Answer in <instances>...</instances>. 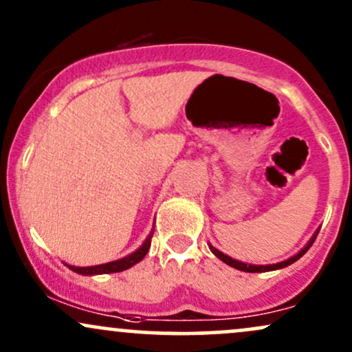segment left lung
<instances>
[{
	"mask_svg": "<svg viewBox=\"0 0 352 352\" xmlns=\"http://www.w3.org/2000/svg\"><path fill=\"white\" fill-rule=\"evenodd\" d=\"M318 233H319V230H316V233H314V235L311 236V240L308 241V245H306L305 248L301 250V252H298L296 254H294V256L288 258V260L281 261V263H274V265H248V263H243V261L233 260V258H230L228 254L221 253L220 250H217L215 246H212V245H208V246H210V250H212V253L215 254L217 258H220V260L223 261V263H227V265H230V266H233V268L240 270V272H246V273H261V272H273V270H281V268H285V266H288V265L294 263V261H296V260H300V258L302 256V254H305L306 252H308V250H309V246L314 243V240H316Z\"/></svg>",
	"mask_w": 352,
	"mask_h": 352,
	"instance_id": "left-lung-1",
	"label": "left lung"
}]
</instances>
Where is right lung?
<instances>
[{
    "instance_id": "obj_1",
    "label": "right lung",
    "mask_w": 352,
    "mask_h": 352,
    "mask_svg": "<svg viewBox=\"0 0 352 352\" xmlns=\"http://www.w3.org/2000/svg\"><path fill=\"white\" fill-rule=\"evenodd\" d=\"M152 235H153V230L151 232V235L145 238V241H144L142 246H140L139 250H135V252L129 254V256L120 258V260L109 261V263L96 265V266H72V265H67V263H64V265L69 266V270H72V272H76V273H79V274H86V276H92V274H107V273L124 272V270H129V268H131V266H134V265L139 263V261L142 260L145 254H147L148 248H151Z\"/></svg>"
}]
</instances>
